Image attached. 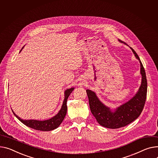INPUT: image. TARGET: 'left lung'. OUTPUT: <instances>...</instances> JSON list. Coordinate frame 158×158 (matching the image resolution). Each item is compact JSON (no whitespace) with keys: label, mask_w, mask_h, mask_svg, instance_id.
Here are the masks:
<instances>
[{"label":"left lung","mask_w":158,"mask_h":158,"mask_svg":"<svg viewBox=\"0 0 158 158\" xmlns=\"http://www.w3.org/2000/svg\"><path fill=\"white\" fill-rule=\"evenodd\" d=\"M119 40L121 43H125L121 40ZM130 48L135 57L140 61V73L142 76L139 90L133 98L115 109L114 112H112L98 100L93 91L86 90L91 112L98 123L103 127L112 129L124 127L137 119L143 110L147 97L148 82L145 69L139 56L133 48L131 47Z\"/></svg>","instance_id":"8db88e82"}]
</instances>
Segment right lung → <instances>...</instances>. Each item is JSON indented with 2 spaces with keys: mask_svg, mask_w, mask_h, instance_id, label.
I'll return each instance as SVG.
<instances>
[{
  "mask_svg": "<svg viewBox=\"0 0 158 158\" xmlns=\"http://www.w3.org/2000/svg\"><path fill=\"white\" fill-rule=\"evenodd\" d=\"M73 90V88H70V89H67L65 91V99H64V103H63L62 107L60 110L55 115V116L48 120H46V121L23 120L22 119H20V118H19L18 115H16L13 111V112L15 116L21 122L23 123L25 125L27 126V127L31 128H33L36 130L43 131H51L52 130H55L59 127L60 124L62 123L63 120H64V118L65 117V115L67 111V98Z\"/></svg>",
  "mask_w": 158,
  "mask_h": 158,
  "instance_id": "add662e5",
  "label": "right lung"
}]
</instances>
